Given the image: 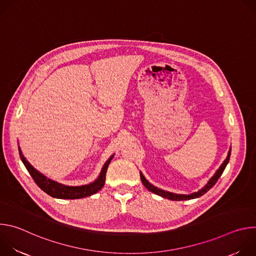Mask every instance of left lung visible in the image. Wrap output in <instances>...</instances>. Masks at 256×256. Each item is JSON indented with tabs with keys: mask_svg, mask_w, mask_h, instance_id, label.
<instances>
[{
	"mask_svg": "<svg viewBox=\"0 0 256 256\" xmlns=\"http://www.w3.org/2000/svg\"><path fill=\"white\" fill-rule=\"evenodd\" d=\"M230 155H231V149L228 153V156L226 158V160L224 161V163L221 165V167L218 169V171L214 173V175L210 179V181L208 182V184L202 188L200 190H198V192H194V194H188V196H184V194H171V192H164L162 190H159L155 186H153L152 184H150L149 182L146 180V178L142 176V174L140 173V180L142 182V184L146 186V188L149 190L150 192H152L153 194H156L160 196H163L165 198H168V200H192V198H200L202 196H204L208 190H210L216 184L218 179L220 178V176L222 175V173L224 172L229 160H230Z\"/></svg>",
	"mask_w": 256,
	"mask_h": 256,
	"instance_id": "8db88e82",
	"label": "left lung"
}]
</instances>
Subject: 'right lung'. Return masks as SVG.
Wrapping results in <instances>:
<instances>
[{"mask_svg": "<svg viewBox=\"0 0 256 256\" xmlns=\"http://www.w3.org/2000/svg\"><path fill=\"white\" fill-rule=\"evenodd\" d=\"M18 149H19L20 158H21L23 164L25 165L26 169L28 170L29 174L35 181V184H38L40 186V188L48 196L56 198H62V200L83 198H86V196H92V194L98 192L104 186L106 171H107L109 163H110V161L114 157V156L110 157V159H109L104 164L99 177L93 182V184H90L87 186H66L60 184L54 180L48 179L44 175L40 173L38 170H35L22 155L20 147H18Z\"/></svg>", "mask_w": 256, "mask_h": 256, "instance_id": "1", "label": "right lung"}]
</instances>
